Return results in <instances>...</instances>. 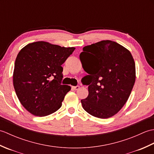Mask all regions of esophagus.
Instances as JSON below:
<instances>
[{"mask_svg":"<svg viewBox=\"0 0 154 154\" xmlns=\"http://www.w3.org/2000/svg\"><path fill=\"white\" fill-rule=\"evenodd\" d=\"M79 88H80L79 86H73V87H72V89H73V90H75V91L79 90Z\"/></svg>","mask_w":154,"mask_h":154,"instance_id":"obj_1","label":"esophagus"}]
</instances>
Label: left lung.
<instances>
[{"label": "left lung", "instance_id": "8db88e82", "mask_svg": "<svg viewBox=\"0 0 154 154\" xmlns=\"http://www.w3.org/2000/svg\"><path fill=\"white\" fill-rule=\"evenodd\" d=\"M79 55L89 95L84 110L99 119L116 114L128 99L136 80L135 62L129 50L110 40L87 45Z\"/></svg>", "mask_w": 154, "mask_h": 154}]
</instances>
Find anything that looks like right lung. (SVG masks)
Segmentation results:
<instances>
[{
    "instance_id": "obj_1",
    "label": "right lung",
    "mask_w": 154,
    "mask_h": 154,
    "mask_svg": "<svg viewBox=\"0 0 154 154\" xmlns=\"http://www.w3.org/2000/svg\"><path fill=\"white\" fill-rule=\"evenodd\" d=\"M75 48L46 42L29 44L16 57L13 85L20 102L29 112L45 116L61 106L71 87L61 85L63 64Z\"/></svg>"
}]
</instances>
